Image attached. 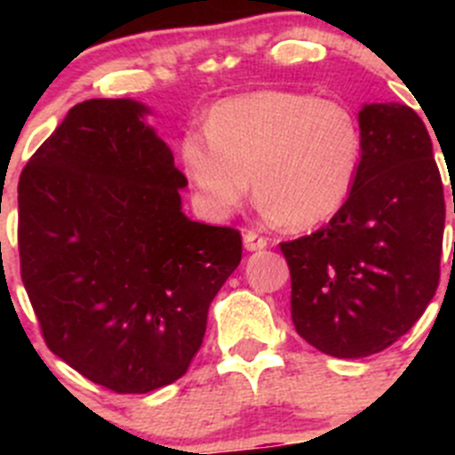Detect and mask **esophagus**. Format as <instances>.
Returning <instances> with one entry per match:
<instances>
[{"mask_svg":"<svg viewBox=\"0 0 455 455\" xmlns=\"http://www.w3.org/2000/svg\"><path fill=\"white\" fill-rule=\"evenodd\" d=\"M268 246V240L264 235H259L257 231H246L244 233V249L246 251H261Z\"/></svg>","mask_w":455,"mask_h":455,"instance_id":"obj_1","label":"esophagus"}]
</instances>
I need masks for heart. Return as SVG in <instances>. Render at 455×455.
I'll return each mask as SVG.
<instances>
[{
    "instance_id": "obj_1",
    "label": "heart",
    "mask_w": 455,
    "mask_h": 455,
    "mask_svg": "<svg viewBox=\"0 0 455 455\" xmlns=\"http://www.w3.org/2000/svg\"><path fill=\"white\" fill-rule=\"evenodd\" d=\"M204 134H187L180 163L202 209L227 218L251 194L270 218L304 231L339 213L363 158L359 118L341 100L288 90L224 99Z\"/></svg>"
}]
</instances>
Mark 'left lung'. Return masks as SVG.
Here are the masks:
<instances>
[{
  "mask_svg": "<svg viewBox=\"0 0 455 455\" xmlns=\"http://www.w3.org/2000/svg\"><path fill=\"white\" fill-rule=\"evenodd\" d=\"M359 125L363 158L343 209L279 244L295 330L337 359L398 341L435 295L443 253V180L425 123L403 103H370Z\"/></svg>",
  "mask_w": 455,
  "mask_h": 455,
  "instance_id": "left-lung-1",
  "label": "left lung"
}]
</instances>
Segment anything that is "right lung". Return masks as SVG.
Masks as SVG:
<instances>
[{"label":"right lung","instance_id":"obj_1","mask_svg":"<svg viewBox=\"0 0 455 455\" xmlns=\"http://www.w3.org/2000/svg\"><path fill=\"white\" fill-rule=\"evenodd\" d=\"M147 105H75L20 178L21 282L45 346L92 383L147 394L180 379L240 231L182 213L187 178Z\"/></svg>","mask_w":455,"mask_h":455}]
</instances>
